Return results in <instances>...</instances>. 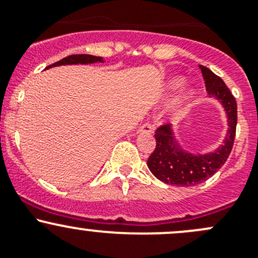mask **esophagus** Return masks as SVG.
Masks as SVG:
<instances>
[{
    "label": "esophagus",
    "instance_id": "esophagus-1",
    "mask_svg": "<svg viewBox=\"0 0 258 258\" xmlns=\"http://www.w3.org/2000/svg\"><path fill=\"white\" fill-rule=\"evenodd\" d=\"M153 129H154V125H152V124L149 123H145L140 126L139 133H152Z\"/></svg>",
    "mask_w": 258,
    "mask_h": 258
}]
</instances>
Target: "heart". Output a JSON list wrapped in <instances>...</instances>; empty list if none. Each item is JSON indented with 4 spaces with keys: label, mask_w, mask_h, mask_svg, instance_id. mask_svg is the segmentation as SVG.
Wrapping results in <instances>:
<instances>
[{
    "label": "heart",
    "mask_w": 258,
    "mask_h": 258,
    "mask_svg": "<svg viewBox=\"0 0 258 258\" xmlns=\"http://www.w3.org/2000/svg\"><path fill=\"white\" fill-rule=\"evenodd\" d=\"M185 84V79L182 76H174V78L169 79V80L165 83L164 90H163V96L164 98H170L172 95H174L180 88ZM195 98V91L193 90H187L182 96H180L179 101H178V108L183 109L188 105V104L192 101V99Z\"/></svg>",
    "instance_id": "heart-1"
}]
</instances>
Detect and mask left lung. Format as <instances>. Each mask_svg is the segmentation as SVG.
I'll use <instances>...</instances> for the list:
<instances>
[{"label": "left lung", "instance_id": "obj_1", "mask_svg": "<svg viewBox=\"0 0 258 258\" xmlns=\"http://www.w3.org/2000/svg\"><path fill=\"white\" fill-rule=\"evenodd\" d=\"M208 94L223 105L228 130L223 144L207 154H192L182 149L169 124L155 130L154 152L148 158V168L159 180L177 187H190L205 182L226 163L236 137L237 103L224 81L206 66L200 65Z\"/></svg>", "mask_w": 258, "mask_h": 258}]
</instances>
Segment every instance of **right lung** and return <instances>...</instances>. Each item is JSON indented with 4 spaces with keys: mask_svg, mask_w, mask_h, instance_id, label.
<instances>
[{
    "mask_svg": "<svg viewBox=\"0 0 258 258\" xmlns=\"http://www.w3.org/2000/svg\"><path fill=\"white\" fill-rule=\"evenodd\" d=\"M94 62H104V60L103 57H100V56H93V55H85V53H81V55H70L68 56V57H63L62 60L47 66L46 69L52 68V66H60V65H76V63H94Z\"/></svg>",
    "mask_w": 258,
    "mask_h": 258,
    "instance_id": "right-lung-1",
    "label": "right lung"
}]
</instances>
